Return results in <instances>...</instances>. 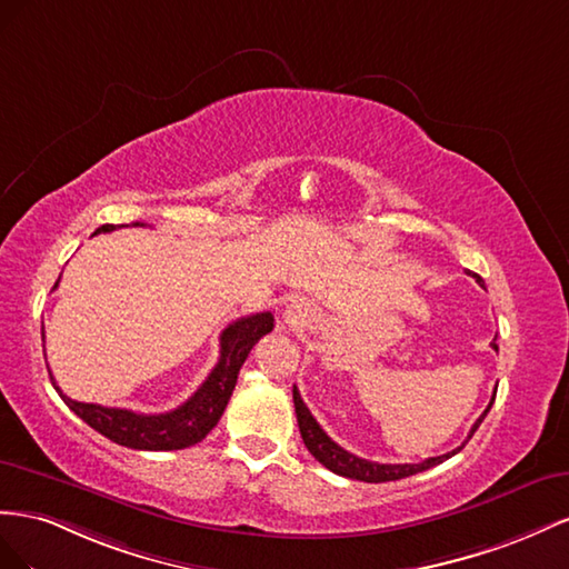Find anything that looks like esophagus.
<instances>
[{
  "label": "esophagus",
  "instance_id": "34e87169",
  "mask_svg": "<svg viewBox=\"0 0 569 569\" xmlns=\"http://www.w3.org/2000/svg\"><path fill=\"white\" fill-rule=\"evenodd\" d=\"M302 317H305V315H302V305L296 302V305L288 307V312H286V321H288V323H298Z\"/></svg>",
  "mask_w": 569,
  "mask_h": 569
}]
</instances>
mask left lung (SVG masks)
Segmentation results:
<instances>
[{
    "mask_svg": "<svg viewBox=\"0 0 569 569\" xmlns=\"http://www.w3.org/2000/svg\"><path fill=\"white\" fill-rule=\"evenodd\" d=\"M472 276L477 279V283H483V281H481V276H477V273H472ZM491 348H493V350H498V346H496V338H493ZM493 400H496V393H493V398H491V402H489V408H486V410H483V415L475 421L472 431L467 433L465 443H462L460 448L446 452V456L429 458V460H425V462H417V465H381V462H371V460L357 458V456H352V452H348V450L340 448L336 441H331L329 433L319 427V421L312 417V412H310V410H307V405H305V402H302V398H300L298 386H293V402H296L298 427H300V436H302V441H305L307 450H310L312 456H315L323 467L331 469L333 475L348 477V479H357V481H367V483H381V481H396V479L412 477V475H417V472H425V469L436 467V465H441L443 460L452 458V456H456V452H460V450L467 446L469 438L475 436V431L479 429V425L483 421V417L489 415Z\"/></svg>",
    "mask_w": 569,
    "mask_h": 569,
    "instance_id": "8db88e82",
    "label": "left lung"
}]
</instances>
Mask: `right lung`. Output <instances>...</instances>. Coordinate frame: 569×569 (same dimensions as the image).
<instances>
[{"label": "right lung", "instance_id": "right-lung-1", "mask_svg": "<svg viewBox=\"0 0 569 569\" xmlns=\"http://www.w3.org/2000/svg\"><path fill=\"white\" fill-rule=\"evenodd\" d=\"M133 226H144V223L136 221ZM113 229H117V226L104 223L94 233H109ZM271 329H273L271 312H259V315L231 321L229 327L221 331V338H219L221 350H219L217 367L209 371L204 383L183 405H178L176 410L164 415H140V412L121 410V408H102V405H94V402H78L61 391L52 377V371H50V379L61 400L67 402L69 408L86 421V425L107 436L109 441L126 448H136V450H181V448L200 443L202 438L217 427L226 405L231 400L242 362L248 360V355L257 340L267 336ZM42 340H44V329H42Z\"/></svg>", "mask_w": 569, "mask_h": 569}]
</instances>
